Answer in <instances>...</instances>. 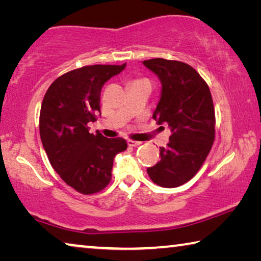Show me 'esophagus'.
Masks as SVG:
<instances>
[{"mask_svg": "<svg viewBox=\"0 0 261 261\" xmlns=\"http://www.w3.org/2000/svg\"><path fill=\"white\" fill-rule=\"evenodd\" d=\"M140 144H141L140 141H135V140H131V139L127 140V145H129V146H132V147H137V146H139Z\"/></svg>", "mask_w": 261, "mask_h": 261, "instance_id": "esophagus-1", "label": "esophagus"}]
</instances>
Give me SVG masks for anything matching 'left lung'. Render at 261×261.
I'll return each mask as SVG.
<instances>
[{
  "instance_id": "1",
  "label": "left lung",
  "mask_w": 261,
  "mask_h": 261,
  "mask_svg": "<svg viewBox=\"0 0 261 261\" xmlns=\"http://www.w3.org/2000/svg\"><path fill=\"white\" fill-rule=\"evenodd\" d=\"M143 63L162 84L153 118L171 130L167 147H160L161 160L147 168V174L162 188H177L199 171L214 143L213 99L207 83L191 65L165 59Z\"/></svg>"
}]
</instances>
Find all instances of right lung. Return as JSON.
Listing matches in <instances>:
<instances>
[{
	"label": "right lung",
	"instance_id": "obj_1",
	"mask_svg": "<svg viewBox=\"0 0 261 261\" xmlns=\"http://www.w3.org/2000/svg\"><path fill=\"white\" fill-rule=\"evenodd\" d=\"M125 68L86 65L56 78L43 96L39 129L51 167L69 187L83 194L102 191L112 179L114 158L125 139L90 134L88 123L100 113L105 83Z\"/></svg>",
	"mask_w": 261,
	"mask_h": 261
}]
</instances>
